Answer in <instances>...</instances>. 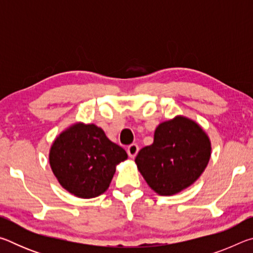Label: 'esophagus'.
I'll return each instance as SVG.
<instances>
[{
	"label": "esophagus",
	"instance_id": "esophagus-1",
	"mask_svg": "<svg viewBox=\"0 0 253 253\" xmlns=\"http://www.w3.org/2000/svg\"><path fill=\"white\" fill-rule=\"evenodd\" d=\"M138 151H139V147H138V145H137V144H131L127 147L128 156H129L130 158H134L137 155Z\"/></svg>",
	"mask_w": 253,
	"mask_h": 253
}]
</instances>
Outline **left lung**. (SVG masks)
<instances>
[{"label": "left lung", "mask_w": 253, "mask_h": 253, "mask_svg": "<svg viewBox=\"0 0 253 253\" xmlns=\"http://www.w3.org/2000/svg\"><path fill=\"white\" fill-rule=\"evenodd\" d=\"M211 149L209 136L198 123L176 116L156 127L154 143L140 149L135 163L154 192L169 196L185 190L201 176Z\"/></svg>", "instance_id": "1"}]
</instances>
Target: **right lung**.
Wrapping results in <instances>:
<instances>
[{
  "label": "right lung",
  "instance_id": "1",
  "mask_svg": "<svg viewBox=\"0 0 253 253\" xmlns=\"http://www.w3.org/2000/svg\"><path fill=\"white\" fill-rule=\"evenodd\" d=\"M127 157L100 127L76 123L54 139L49 163L65 190L77 198L92 199L107 191L116 166Z\"/></svg>",
  "mask_w": 253,
  "mask_h": 253
}]
</instances>
